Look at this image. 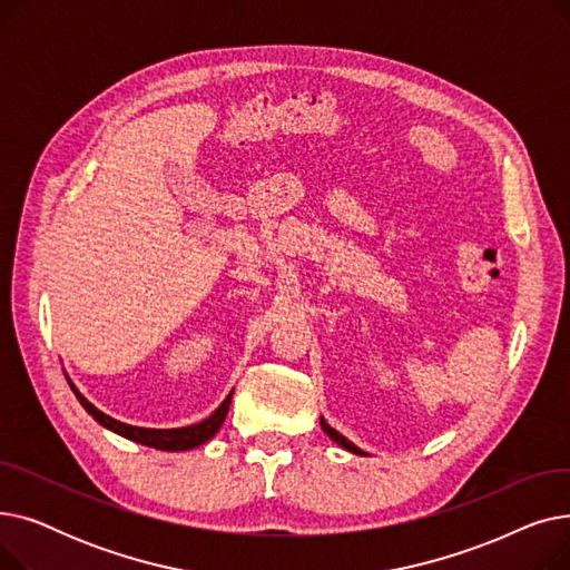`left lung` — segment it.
Here are the masks:
<instances>
[{
    "label": "left lung",
    "mask_w": 570,
    "mask_h": 570,
    "mask_svg": "<svg viewBox=\"0 0 570 570\" xmlns=\"http://www.w3.org/2000/svg\"><path fill=\"white\" fill-rule=\"evenodd\" d=\"M321 428H323V432L327 434V436H331L333 441H337L342 448H346V451H351V453H355V455H365L363 451H361V448H357V445H353L346 436H342L337 430H333L331 425H327L325 421H323V417H321Z\"/></svg>",
    "instance_id": "8db88e82"
}]
</instances>
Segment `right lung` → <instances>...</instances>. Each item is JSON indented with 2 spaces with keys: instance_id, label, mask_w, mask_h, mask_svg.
Here are the masks:
<instances>
[{
  "instance_id": "obj_1",
  "label": "right lung",
  "mask_w": 570,
  "mask_h": 570,
  "mask_svg": "<svg viewBox=\"0 0 570 570\" xmlns=\"http://www.w3.org/2000/svg\"><path fill=\"white\" fill-rule=\"evenodd\" d=\"M71 391L76 393L78 402L82 404V409L95 417V421L99 425H104L106 430L125 436V439H131L136 443H142V445H149V448H159V451H189V448H196L200 443H205L207 439H213L219 428L224 425L226 421V413H228V406H230V400H233V393L222 402V406L205 417V421L196 423V425H189V428H177V430H147V428H134V425H127V423H119L115 421V417L106 415L104 411H99L95 404H89L78 391L76 385L69 381Z\"/></svg>"
}]
</instances>
